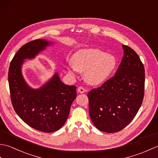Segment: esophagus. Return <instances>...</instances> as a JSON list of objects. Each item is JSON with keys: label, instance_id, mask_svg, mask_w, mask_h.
Wrapping results in <instances>:
<instances>
[{"label": "esophagus", "instance_id": "esophagus-1", "mask_svg": "<svg viewBox=\"0 0 158 158\" xmlns=\"http://www.w3.org/2000/svg\"><path fill=\"white\" fill-rule=\"evenodd\" d=\"M85 88H83V87H81V86H80V87H79L78 88V89H77V92H78L79 93H80V94H83V93H84V92H85Z\"/></svg>", "mask_w": 158, "mask_h": 158}]
</instances>
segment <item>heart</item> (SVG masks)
<instances>
[{"label": "heart", "mask_w": 158, "mask_h": 158, "mask_svg": "<svg viewBox=\"0 0 158 158\" xmlns=\"http://www.w3.org/2000/svg\"><path fill=\"white\" fill-rule=\"evenodd\" d=\"M70 72L84 73L85 81L92 85H98L109 78L115 69L117 59L110 53L97 49H83L72 56Z\"/></svg>", "instance_id": "obj_1"}]
</instances>
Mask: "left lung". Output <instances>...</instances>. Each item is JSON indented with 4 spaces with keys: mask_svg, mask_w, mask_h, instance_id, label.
Returning a JSON list of instances; mask_svg holds the SVG:
<instances>
[{
    "mask_svg": "<svg viewBox=\"0 0 158 158\" xmlns=\"http://www.w3.org/2000/svg\"><path fill=\"white\" fill-rule=\"evenodd\" d=\"M124 55L115 76L88 94L89 113L96 128L119 132L138 113L144 97L145 69L138 54L122 45Z\"/></svg>",
    "mask_w": 158,
    "mask_h": 158,
    "instance_id": "left-lung-1",
    "label": "left lung"
}]
</instances>
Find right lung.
I'll return each mask as SVG.
<instances>
[{"mask_svg": "<svg viewBox=\"0 0 158 158\" xmlns=\"http://www.w3.org/2000/svg\"><path fill=\"white\" fill-rule=\"evenodd\" d=\"M51 44L45 39H36L23 45L12 59L8 73L15 113L29 126L47 133L55 132L64 126L76 98L77 87L65 85L56 73L41 88L33 89L23 79L22 66L24 60L35 58Z\"/></svg>", "mask_w": 158, "mask_h": 158, "instance_id": "obj_1", "label": "right lung"}]
</instances>
